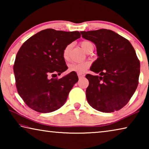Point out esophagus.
Returning a JSON list of instances; mask_svg holds the SVG:
<instances>
[{
  "instance_id": "34e87169",
  "label": "esophagus",
  "mask_w": 149,
  "mask_h": 149,
  "mask_svg": "<svg viewBox=\"0 0 149 149\" xmlns=\"http://www.w3.org/2000/svg\"><path fill=\"white\" fill-rule=\"evenodd\" d=\"M78 77H79V79H82V78H84L85 77L84 75L83 74H78Z\"/></svg>"
}]
</instances>
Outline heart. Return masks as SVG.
<instances>
[{"label": "heart", "instance_id": "obj_1", "mask_svg": "<svg viewBox=\"0 0 149 149\" xmlns=\"http://www.w3.org/2000/svg\"><path fill=\"white\" fill-rule=\"evenodd\" d=\"M81 47L82 49L85 52L88 51L91 47L93 46V44L90 41H84L80 43ZM72 48V45H68L65 47V48L62 51V56L63 58L65 60H68L70 56V52ZM89 66V64L88 62H81V63H72L69 65L68 70L70 72H74L77 73V74H82L86 72Z\"/></svg>", "mask_w": 149, "mask_h": 149}]
</instances>
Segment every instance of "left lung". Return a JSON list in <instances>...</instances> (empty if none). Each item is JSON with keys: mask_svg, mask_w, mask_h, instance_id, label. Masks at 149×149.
Masks as SVG:
<instances>
[{"mask_svg": "<svg viewBox=\"0 0 149 149\" xmlns=\"http://www.w3.org/2000/svg\"><path fill=\"white\" fill-rule=\"evenodd\" d=\"M82 37L94 42L98 58L90 70L99 75L87 74L86 89L91 107L113 112L127 104L139 84L140 62L130 42L112 30L81 31Z\"/></svg>", "mask_w": 149, "mask_h": 149, "instance_id": "left-lung-1", "label": "left lung"}]
</instances>
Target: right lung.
Wrapping results in <instances>:
<instances>
[{
	"label": "right lung",
	"mask_w": 149,
	"mask_h": 149,
	"mask_svg": "<svg viewBox=\"0 0 149 149\" xmlns=\"http://www.w3.org/2000/svg\"><path fill=\"white\" fill-rule=\"evenodd\" d=\"M81 37L79 31L47 29L30 37L22 45L14 65L16 86L25 103L33 110L49 113L62 107L78 77L68 69L62 51L66 45ZM53 77L51 78V76Z\"/></svg>",
	"instance_id": "add662e5"
}]
</instances>
